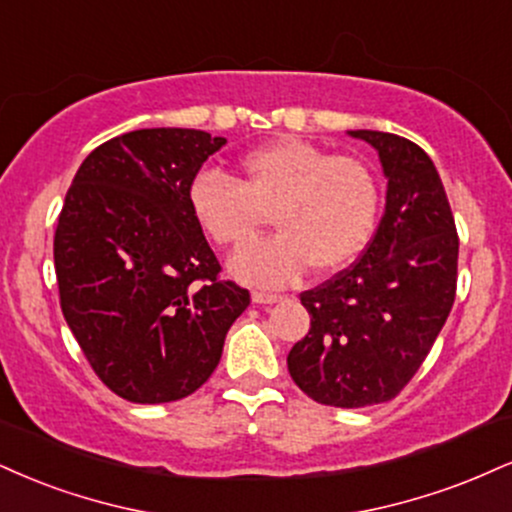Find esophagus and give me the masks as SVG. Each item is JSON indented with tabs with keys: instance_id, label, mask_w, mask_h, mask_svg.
<instances>
[{
	"instance_id": "obj_1",
	"label": "esophagus",
	"mask_w": 512,
	"mask_h": 512,
	"mask_svg": "<svg viewBox=\"0 0 512 512\" xmlns=\"http://www.w3.org/2000/svg\"><path fill=\"white\" fill-rule=\"evenodd\" d=\"M283 295H276V293H262V291H255L252 293V303L257 305H274V303H281Z\"/></svg>"
}]
</instances>
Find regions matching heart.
Wrapping results in <instances>:
<instances>
[{
  "label": "heart",
  "mask_w": 512,
  "mask_h": 512,
  "mask_svg": "<svg viewBox=\"0 0 512 512\" xmlns=\"http://www.w3.org/2000/svg\"><path fill=\"white\" fill-rule=\"evenodd\" d=\"M240 169V183L205 171L188 188L197 226L224 248H244L273 214L282 233L233 257L238 281L286 286L310 264L317 274H334L367 248L377 229L379 190L362 162L279 138L252 150Z\"/></svg>",
  "instance_id": "b5f03b06"
}]
</instances>
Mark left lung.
I'll return each instance as SVG.
<instances>
[{
    "label": "left lung",
    "mask_w": 512,
    "mask_h": 512,
    "mask_svg": "<svg viewBox=\"0 0 512 512\" xmlns=\"http://www.w3.org/2000/svg\"><path fill=\"white\" fill-rule=\"evenodd\" d=\"M348 135L377 150L389 181L384 217L353 267L300 295L312 322L288 353V372L317 403L365 408L398 396L446 324L458 233L420 145L381 131Z\"/></svg>",
    "instance_id": "left-lung-1"
}]
</instances>
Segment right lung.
I'll return each instance as SVG.
<instances>
[{"label": "right lung", "instance_id": "obj_1", "mask_svg": "<svg viewBox=\"0 0 512 512\" xmlns=\"http://www.w3.org/2000/svg\"><path fill=\"white\" fill-rule=\"evenodd\" d=\"M226 138L140 128L92 150L54 233L61 312L116 396L181 400L212 377L250 293L219 281L188 188Z\"/></svg>", "mask_w": 512, "mask_h": 512}]
</instances>
